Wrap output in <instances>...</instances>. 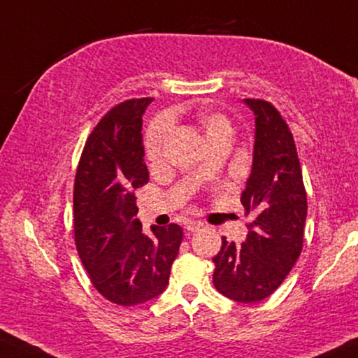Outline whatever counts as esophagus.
Wrapping results in <instances>:
<instances>
[{"label":"esophagus","instance_id":"1","mask_svg":"<svg viewBox=\"0 0 358 358\" xmlns=\"http://www.w3.org/2000/svg\"><path fill=\"white\" fill-rule=\"evenodd\" d=\"M186 231H189V233H194V231H199L201 228H202V223L201 222H188L186 223Z\"/></svg>","mask_w":358,"mask_h":358}]
</instances>
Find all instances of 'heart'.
Segmentation results:
<instances>
[{
    "mask_svg": "<svg viewBox=\"0 0 358 358\" xmlns=\"http://www.w3.org/2000/svg\"><path fill=\"white\" fill-rule=\"evenodd\" d=\"M197 122L204 131L206 140L212 141L218 136L223 135H231V124L228 120V117L222 112L213 110L209 108H202L197 110ZM170 135V122L162 117V119H156L149 125L145 138V148H146V156L151 161H157L161 157L162 149L165 141Z\"/></svg>",
    "mask_w": 358,
    "mask_h": 358,
    "instance_id": "obj_1",
    "label": "heart"
}]
</instances>
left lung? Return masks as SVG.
Returning a JSON list of instances; mask_svg holds the SVG:
<instances>
[{
  "mask_svg": "<svg viewBox=\"0 0 358 358\" xmlns=\"http://www.w3.org/2000/svg\"><path fill=\"white\" fill-rule=\"evenodd\" d=\"M255 115L252 170L241 204L248 238L236 246L222 238L213 286L236 302L254 303L276 291L301 255L307 217V194L294 138L268 101L244 99Z\"/></svg>",
  "mask_w": 358,
  "mask_h": 358,
  "instance_id": "left-lung-1",
  "label": "left lung"
}]
</instances>
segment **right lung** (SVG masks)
<instances>
[{
  "instance_id": "1",
  "label": "right lung",
  "mask_w": 358,
  "mask_h": 358,
  "mask_svg": "<svg viewBox=\"0 0 358 358\" xmlns=\"http://www.w3.org/2000/svg\"><path fill=\"white\" fill-rule=\"evenodd\" d=\"M152 98L112 108L85 143L73 185V233L80 260L101 296L138 306L162 294L183 230L151 227L135 218V189L148 183L143 114Z\"/></svg>"
}]
</instances>
